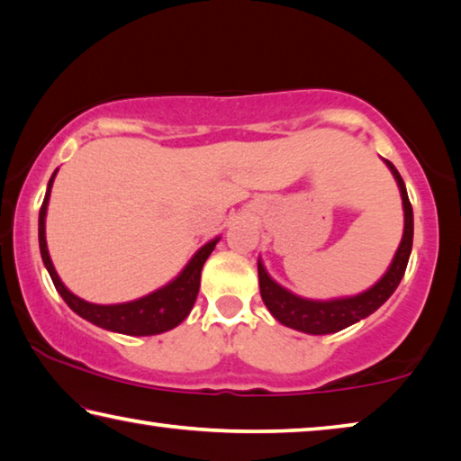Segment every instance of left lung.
<instances>
[{"mask_svg":"<svg viewBox=\"0 0 461 461\" xmlns=\"http://www.w3.org/2000/svg\"><path fill=\"white\" fill-rule=\"evenodd\" d=\"M398 182L402 204H404V236L398 246L396 254L390 268L379 279L374 287L363 291L359 295L353 297H340V299H328V302H318V299H305L294 295L291 291L281 287L279 283L270 279L268 273L258 260V281H260V295L262 302L268 308V312L279 320L283 326L294 328V330L305 332V334H332L339 332L342 328L359 322V320L367 318L374 313L379 305L388 302V297L396 291V287L404 276V270L411 258L412 250V233H414V219H412V204L408 201V193L402 180L396 166L388 159H384Z\"/></svg>","mask_w":461,"mask_h":461,"instance_id":"left-lung-1","label":"left lung"}]
</instances>
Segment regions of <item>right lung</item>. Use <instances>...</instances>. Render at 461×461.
<instances>
[{
    "mask_svg": "<svg viewBox=\"0 0 461 461\" xmlns=\"http://www.w3.org/2000/svg\"><path fill=\"white\" fill-rule=\"evenodd\" d=\"M55 176H57V170L49 180L45 201H42V207L39 213V246H41L42 262H45L50 279H53L55 289L59 291V295L65 299V303H68L77 316L87 320V322L96 324L111 332H121L129 336H151V334H162L166 330L176 328L193 310L194 299L199 295V287H201L203 265L204 260L209 258V254L213 252L219 238L211 240L209 244H204L191 258V262L182 268V273L176 276V279L167 283L166 287L127 303H114V305L90 303L82 297L73 295L71 291L65 287L49 257L47 238H45V217H47L50 186H53Z\"/></svg>",
    "mask_w": 461,
    "mask_h": 461,
    "instance_id": "1",
    "label": "right lung"
}]
</instances>
